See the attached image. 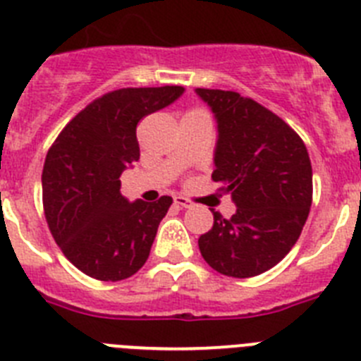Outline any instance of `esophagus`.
Segmentation results:
<instances>
[{
    "mask_svg": "<svg viewBox=\"0 0 361 361\" xmlns=\"http://www.w3.org/2000/svg\"><path fill=\"white\" fill-rule=\"evenodd\" d=\"M175 204L177 206H180V208H191L193 204H191V200L184 199V197H175Z\"/></svg>",
    "mask_w": 361,
    "mask_h": 361,
    "instance_id": "esophagus-1",
    "label": "esophagus"
}]
</instances>
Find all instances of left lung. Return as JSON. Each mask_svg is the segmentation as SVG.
I'll return each instance as SVG.
<instances>
[{"instance_id":"1","label":"left lung","mask_w":361,"mask_h":361,"mask_svg":"<svg viewBox=\"0 0 361 361\" xmlns=\"http://www.w3.org/2000/svg\"><path fill=\"white\" fill-rule=\"evenodd\" d=\"M216 119L215 170L237 206L231 219L213 212L200 235L204 260L220 275L250 279L291 251L312 202V168L298 133L273 111L237 92L197 88Z\"/></svg>"}]
</instances>
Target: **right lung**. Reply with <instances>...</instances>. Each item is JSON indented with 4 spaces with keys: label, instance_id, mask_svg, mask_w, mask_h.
Here are the masks:
<instances>
[{
    "label": "right lung",
    "instance_id": "right-lung-1",
    "mask_svg": "<svg viewBox=\"0 0 361 361\" xmlns=\"http://www.w3.org/2000/svg\"><path fill=\"white\" fill-rule=\"evenodd\" d=\"M184 94L183 86L121 88L65 126L43 166V208L54 240L92 279L119 282L145 266L173 199L130 202L121 173L139 161L137 124Z\"/></svg>",
    "mask_w": 361,
    "mask_h": 361
}]
</instances>
